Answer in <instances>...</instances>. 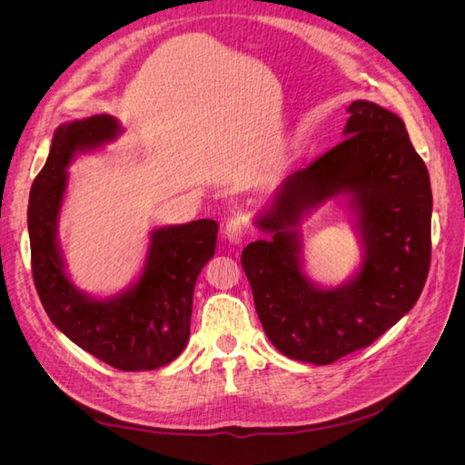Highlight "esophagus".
<instances>
[{
	"label": "esophagus",
	"instance_id": "esophagus-1",
	"mask_svg": "<svg viewBox=\"0 0 465 465\" xmlns=\"http://www.w3.org/2000/svg\"><path fill=\"white\" fill-rule=\"evenodd\" d=\"M246 231H248V224H246L244 217H232L227 223V227H224L223 232H224V238H227L231 244H241L244 241Z\"/></svg>",
	"mask_w": 465,
	"mask_h": 465
}]
</instances>
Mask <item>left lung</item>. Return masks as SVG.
Masks as SVG:
<instances>
[{
  "instance_id": "8db88e82",
  "label": "left lung",
  "mask_w": 465,
  "mask_h": 465,
  "mask_svg": "<svg viewBox=\"0 0 465 465\" xmlns=\"http://www.w3.org/2000/svg\"><path fill=\"white\" fill-rule=\"evenodd\" d=\"M345 139L289 174L256 219L270 241L250 242L242 267L265 335L285 357L331 364L369 347L415 306L430 265L429 171L403 120L369 101L347 108ZM345 197L361 238L360 272L320 288L302 270L300 223Z\"/></svg>"
}]
</instances>
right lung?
<instances>
[{"label": "right lung", "mask_w": 465, "mask_h": 465, "mask_svg": "<svg viewBox=\"0 0 465 465\" xmlns=\"http://www.w3.org/2000/svg\"><path fill=\"white\" fill-rule=\"evenodd\" d=\"M120 132L108 114L67 122L54 132L29 200L33 279L48 318L75 345L125 372L154 371L188 343L195 279L215 254L219 224L200 219L154 229L143 272L132 287L108 299L79 291L65 273L58 244L65 168L79 153L114 142Z\"/></svg>", "instance_id": "right-lung-1"}]
</instances>
